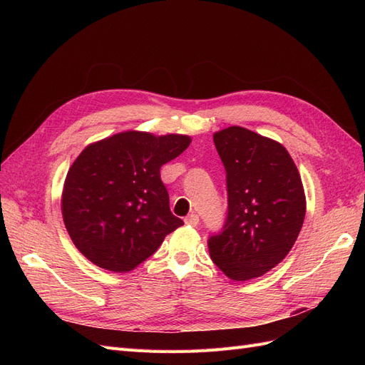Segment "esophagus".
<instances>
[{"label": "esophagus", "mask_w": 365, "mask_h": 365, "mask_svg": "<svg viewBox=\"0 0 365 365\" xmlns=\"http://www.w3.org/2000/svg\"><path fill=\"white\" fill-rule=\"evenodd\" d=\"M184 222H185L187 225H190V227H196L197 224H200V216L192 213V215H189V216H187V217L184 219Z\"/></svg>", "instance_id": "esophagus-1"}]
</instances>
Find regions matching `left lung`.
Wrapping results in <instances>:
<instances>
[{"label": "left lung", "instance_id": "left-lung-1", "mask_svg": "<svg viewBox=\"0 0 365 365\" xmlns=\"http://www.w3.org/2000/svg\"><path fill=\"white\" fill-rule=\"evenodd\" d=\"M227 172L228 215L208 252L228 279L245 282L279 264L294 247L306 215L302 176L283 145L247 128L213 134Z\"/></svg>", "mask_w": 365, "mask_h": 365}]
</instances>
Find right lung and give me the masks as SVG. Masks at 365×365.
Returning a JSON list of instances; mask_svg holds the SVG:
<instances>
[{
    "label": "right lung",
    "instance_id": "add662e5",
    "mask_svg": "<svg viewBox=\"0 0 365 365\" xmlns=\"http://www.w3.org/2000/svg\"><path fill=\"white\" fill-rule=\"evenodd\" d=\"M182 134L125 130L88 145L62 190V217L76 248L98 268L129 272L184 222L172 215L161 165L189 148Z\"/></svg>",
    "mask_w": 365,
    "mask_h": 365
}]
</instances>
